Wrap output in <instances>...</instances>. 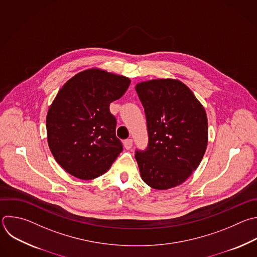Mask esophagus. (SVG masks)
<instances>
[{
    "label": "esophagus",
    "instance_id": "1",
    "mask_svg": "<svg viewBox=\"0 0 257 257\" xmlns=\"http://www.w3.org/2000/svg\"><path fill=\"white\" fill-rule=\"evenodd\" d=\"M132 145H133L132 139H127V140L124 141V147H125L127 150L131 149V148H132Z\"/></svg>",
    "mask_w": 257,
    "mask_h": 257
}]
</instances>
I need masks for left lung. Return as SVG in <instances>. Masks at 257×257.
I'll return each instance as SVG.
<instances>
[{
    "instance_id": "left-lung-1",
    "label": "left lung",
    "mask_w": 257,
    "mask_h": 257,
    "mask_svg": "<svg viewBox=\"0 0 257 257\" xmlns=\"http://www.w3.org/2000/svg\"><path fill=\"white\" fill-rule=\"evenodd\" d=\"M135 90L144 107L148 147L136 151L143 182L155 190L182 185L197 169L208 145V118L193 92L179 79L140 81Z\"/></svg>"
}]
</instances>
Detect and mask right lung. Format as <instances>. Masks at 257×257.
<instances>
[{
  "label": "right lung",
  "instance_id": "add662e5",
  "mask_svg": "<svg viewBox=\"0 0 257 257\" xmlns=\"http://www.w3.org/2000/svg\"><path fill=\"white\" fill-rule=\"evenodd\" d=\"M130 82L129 77L93 67L62 85L48 109L46 131L49 149L67 174L94 180L107 173L122 152L109 107Z\"/></svg>",
  "mask_w": 257,
  "mask_h": 257
}]
</instances>
